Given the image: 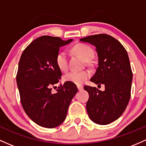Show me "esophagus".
Here are the masks:
<instances>
[{
	"label": "esophagus",
	"instance_id": "obj_1",
	"mask_svg": "<svg viewBox=\"0 0 146 146\" xmlns=\"http://www.w3.org/2000/svg\"><path fill=\"white\" fill-rule=\"evenodd\" d=\"M77 88H78V90L81 91V90H83V86H77Z\"/></svg>",
	"mask_w": 146,
	"mask_h": 146
}]
</instances>
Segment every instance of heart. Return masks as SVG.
Here are the masks:
<instances>
[{
  "mask_svg": "<svg viewBox=\"0 0 146 146\" xmlns=\"http://www.w3.org/2000/svg\"><path fill=\"white\" fill-rule=\"evenodd\" d=\"M73 51L86 61H90L94 56V50L88 45L83 43H78L75 45L72 48ZM56 64L62 72L67 71L68 68V55L65 51L58 52L56 56ZM90 72L88 70H83L81 72L72 71L65 75L63 79L65 81L71 82L74 84L82 85L85 81L90 78Z\"/></svg>",
  "mask_w": 146,
  "mask_h": 146,
  "instance_id": "1",
  "label": "heart"
}]
</instances>
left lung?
<instances>
[{
  "label": "left lung",
  "mask_w": 146,
  "mask_h": 146,
  "mask_svg": "<svg viewBox=\"0 0 146 146\" xmlns=\"http://www.w3.org/2000/svg\"><path fill=\"white\" fill-rule=\"evenodd\" d=\"M80 40L96 47L99 66L90 81L105 85L104 92L84 86L90 95L87 112L93 122L107 125L121 116L130 101L132 72L128 55L122 44L108 34L89 36Z\"/></svg>",
  "instance_id": "1"
}]
</instances>
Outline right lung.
Returning a JSON list of instances; mask_svg holds the SVG:
<instances>
[{
	"label": "right lung",
	"mask_w": 146,
	"mask_h": 146,
	"mask_svg": "<svg viewBox=\"0 0 146 146\" xmlns=\"http://www.w3.org/2000/svg\"><path fill=\"white\" fill-rule=\"evenodd\" d=\"M72 39L42 36L24 50L19 63L16 83L21 103L34 123L47 128L57 127L65 121L72 99L78 92L74 83L65 82L56 92L52 87L59 82L61 71L56 64L60 46ZM54 88V86H53Z\"/></svg>",
	"instance_id": "right-lung-1"
}]
</instances>
